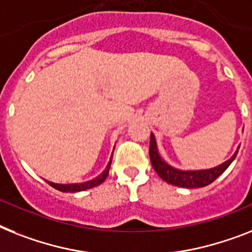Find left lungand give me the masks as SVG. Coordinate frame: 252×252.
I'll return each mask as SVG.
<instances>
[{"instance_id":"8db88e82","label":"left lung","mask_w":252,"mask_h":252,"mask_svg":"<svg viewBox=\"0 0 252 252\" xmlns=\"http://www.w3.org/2000/svg\"><path fill=\"white\" fill-rule=\"evenodd\" d=\"M238 149L233 155V157L224 163L219 165L218 167L209 168V170H198V171H182L176 170L167 165L163 159L159 157L157 145H156V139L153 134H151V143H149V157L156 172L158 174L159 178L163 179L166 183L172 184V186L182 187V188H202V187L209 186L214 180L219 178L226 168L229 167L234 158H236Z\"/></svg>"}]
</instances>
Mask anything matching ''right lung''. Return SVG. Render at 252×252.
<instances>
[{"label":"right lung","mask_w":252,"mask_h":252,"mask_svg":"<svg viewBox=\"0 0 252 252\" xmlns=\"http://www.w3.org/2000/svg\"><path fill=\"white\" fill-rule=\"evenodd\" d=\"M111 163H112V157L109 163H108L107 167H105V170L101 172L100 175L96 176V178L93 179V180H89V182L86 183H78V184H55V183H51V182H47V183H49L50 186L53 187V188L60 190V192H81V190H86V189H90V188H94V187L100 186L101 183L107 179L108 174H109V168H111Z\"/></svg>","instance_id":"obj_1"}]
</instances>
